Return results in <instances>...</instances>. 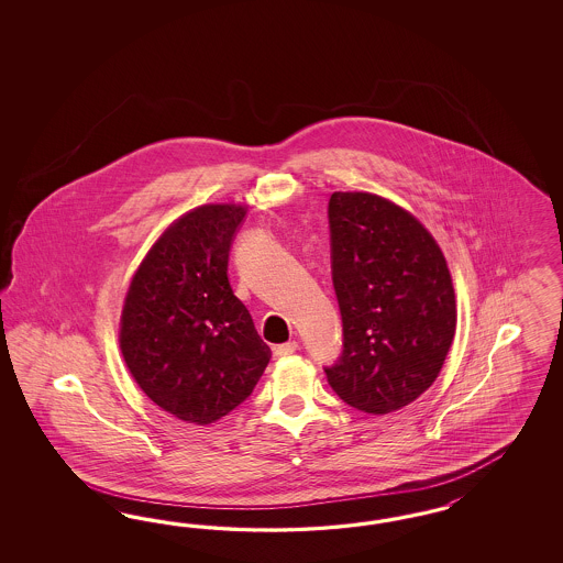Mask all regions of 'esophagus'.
I'll use <instances>...</instances> for the list:
<instances>
[{"label": "esophagus", "mask_w": 563, "mask_h": 563, "mask_svg": "<svg viewBox=\"0 0 563 563\" xmlns=\"http://www.w3.org/2000/svg\"><path fill=\"white\" fill-rule=\"evenodd\" d=\"M297 349H299V344H297L295 341L285 342V344H276V346H274V357H290V355H292Z\"/></svg>", "instance_id": "34e87169"}]
</instances>
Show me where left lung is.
Masks as SVG:
<instances>
[{"label":"left lung","mask_w":563,"mask_h":563,"mask_svg":"<svg viewBox=\"0 0 563 563\" xmlns=\"http://www.w3.org/2000/svg\"><path fill=\"white\" fill-rule=\"evenodd\" d=\"M328 217L344 334L328 384L355 409L394 412L435 382L454 341L448 262L423 222L372 191H334Z\"/></svg>","instance_id":"left-lung-1"}]
</instances>
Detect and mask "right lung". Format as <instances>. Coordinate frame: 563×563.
<instances>
[{
  "label": "right lung",
  "mask_w": 563,
  "mask_h": 563,
  "mask_svg": "<svg viewBox=\"0 0 563 563\" xmlns=\"http://www.w3.org/2000/svg\"><path fill=\"white\" fill-rule=\"evenodd\" d=\"M245 212L233 202L205 205L175 219L123 299L120 349L130 374L156 407L194 426L239 407L273 355L227 276Z\"/></svg>",
  "instance_id": "add662e5"
}]
</instances>
